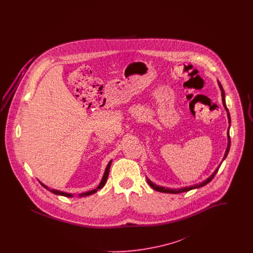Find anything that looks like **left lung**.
I'll return each mask as SVG.
<instances>
[{"mask_svg": "<svg viewBox=\"0 0 253 253\" xmlns=\"http://www.w3.org/2000/svg\"><path fill=\"white\" fill-rule=\"evenodd\" d=\"M218 84H219V87H220V89H221V93H222V100H223V104H224V107L225 109L227 110V112H228V118H229V122L230 123V116H229V110L227 108V106H226V101H225V92H224V90H223V87H222V85L221 84L218 82ZM228 139H229V143H228V147H227V151H226V153H225V156H224V158L223 159H225L227 156H228V154H229V147H230V136H229V132L228 131ZM218 169H219V167L214 170V172L207 179V180H205L204 182H202V183H200V184H196V185H193V186H191V187H185V188H183V189H178V190H176V189H169V188H164V187H160V186H157V184H155V183H153L152 181L150 180V179H148L147 178V182H148V184L154 189V190H156L157 192H160V193H183V192H188V191H191V190H193V189H196V188H200V187H203L205 186L206 184H208L210 181L212 180V178L214 177V175L216 174L217 171H218Z\"/></svg>", "mask_w": 253, "mask_h": 253, "instance_id": "left-lung-1", "label": "left lung"}]
</instances>
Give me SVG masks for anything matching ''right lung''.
<instances>
[{"label": "right lung", "instance_id": "right-lung-1", "mask_svg": "<svg viewBox=\"0 0 253 253\" xmlns=\"http://www.w3.org/2000/svg\"><path fill=\"white\" fill-rule=\"evenodd\" d=\"M111 163H112V161H110V162H109L108 165H107V167H106V169H105V172H104V174H103L102 180H101V182L99 183V185L97 186V188H96V190H94V191H92V192H89V193H83V194H81V196H83V195H89V194H92V193H96V191L100 190V189L105 185V183H106V181H107V178H108L109 169H110ZM41 184H42V183H41ZM42 185L45 189L49 190L51 193H55V194H60V195H63V196H72V194H70V193H62V192L56 191V190H53V189H52V190H50V189L47 188L45 185H43V184H42Z\"/></svg>", "mask_w": 253, "mask_h": 253}]
</instances>
